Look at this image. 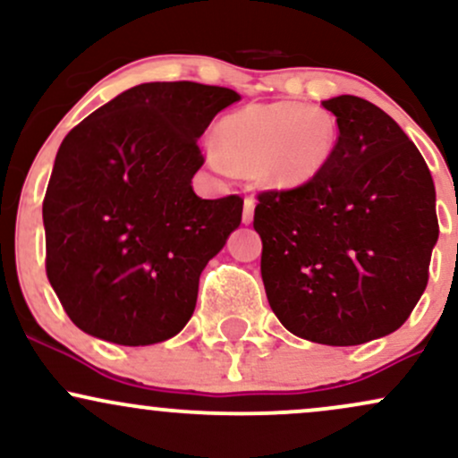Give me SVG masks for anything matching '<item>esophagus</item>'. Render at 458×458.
Listing matches in <instances>:
<instances>
[{
  "label": "esophagus",
  "mask_w": 458,
  "mask_h": 458,
  "mask_svg": "<svg viewBox=\"0 0 458 458\" xmlns=\"http://www.w3.org/2000/svg\"><path fill=\"white\" fill-rule=\"evenodd\" d=\"M254 208H256L254 199L245 198V202H243V224L254 222Z\"/></svg>",
  "instance_id": "esophagus-1"
}]
</instances>
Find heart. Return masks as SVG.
<instances>
[{"label":"heart","mask_w":458,"mask_h":458,"mask_svg":"<svg viewBox=\"0 0 458 458\" xmlns=\"http://www.w3.org/2000/svg\"><path fill=\"white\" fill-rule=\"evenodd\" d=\"M334 148L335 124L327 112L282 101L247 105L222 118L208 161L224 174L254 172L260 185L293 189L323 174Z\"/></svg>","instance_id":"1"}]
</instances>
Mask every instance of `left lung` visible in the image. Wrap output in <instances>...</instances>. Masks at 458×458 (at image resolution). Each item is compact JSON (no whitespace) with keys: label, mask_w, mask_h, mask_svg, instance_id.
I'll return each mask as SVG.
<instances>
[{"label":"left lung","mask_w":458,"mask_h":458,"mask_svg":"<svg viewBox=\"0 0 458 458\" xmlns=\"http://www.w3.org/2000/svg\"><path fill=\"white\" fill-rule=\"evenodd\" d=\"M334 155L308 185L259 193L254 230L276 317L310 343L353 346L396 331L428 282L435 185L404 131L366 98L334 97Z\"/></svg>","instance_id":"8db88e82"}]
</instances>
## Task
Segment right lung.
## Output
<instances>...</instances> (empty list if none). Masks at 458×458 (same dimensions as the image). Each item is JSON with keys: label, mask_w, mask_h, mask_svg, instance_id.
<instances>
[{"label": "right lung", "mask_w": 458, "mask_h": 458, "mask_svg": "<svg viewBox=\"0 0 458 458\" xmlns=\"http://www.w3.org/2000/svg\"><path fill=\"white\" fill-rule=\"evenodd\" d=\"M230 88L140 83L77 124L57 150L43 202L47 277L94 338L146 346L196 310L199 273L239 228L243 199H202L198 140Z\"/></svg>", "instance_id": "obj_1"}]
</instances>
